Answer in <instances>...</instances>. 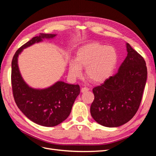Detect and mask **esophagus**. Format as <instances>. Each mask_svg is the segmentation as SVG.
Instances as JSON below:
<instances>
[{"instance_id":"1","label":"esophagus","mask_w":156,"mask_h":156,"mask_svg":"<svg viewBox=\"0 0 156 156\" xmlns=\"http://www.w3.org/2000/svg\"><path fill=\"white\" fill-rule=\"evenodd\" d=\"M88 90H89V88H87V87H83L81 88V92H87Z\"/></svg>"}]
</instances>
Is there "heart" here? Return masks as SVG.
Masks as SVG:
<instances>
[{
	"instance_id": "heart-1",
	"label": "heart",
	"mask_w": 156,
	"mask_h": 156,
	"mask_svg": "<svg viewBox=\"0 0 156 156\" xmlns=\"http://www.w3.org/2000/svg\"><path fill=\"white\" fill-rule=\"evenodd\" d=\"M75 61L69 64L71 77H80L81 68H85L86 76L92 82L100 83L110 77L117 64L118 55L112 47L93 42L77 51Z\"/></svg>"
}]
</instances>
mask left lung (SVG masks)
Here are the masks:
<instances>
[{
	"label": "left lung",
	"instance_id": "left-lung-1",
	"mask_svg": "<svg viewBox=\"0 0 156 156\" xmlns=\"http://www.w3.org/2000/svg\"><path fill=\"white\" fill-rule=\"evenodd\" d=\"M127 55L115 75L93 90V119L101 126L115 127L129 121L137 112L147 79L144 58L129 44Z\"/></svg>",
	"mask_w": 156,
	"mask_h": 156
}]
</instances>
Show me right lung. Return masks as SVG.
Here are the masks:
<instances>
[{
    "label": "right lung",
    "mask_w": 156,
    "mask_h": 156,
    "mask_svg": "<svg viewBox=\"0 0 156 156\" xmlns=\"http://www.w3.org/2000/svg\"><path fill=\"white\" fill-rule=\"evenodd\" d=\"M55 36L41 33L39 36L32 37L17 50L12 61V86L16 105L28 119L45 127L56 126L67 119L80 93V87L79 84L58 81L45 89L32 88L21 77L17 57L23 49L42 41V39L53 38Z\"/></svg>",
    "instance_id": "add662e5"
}]
</instances>
